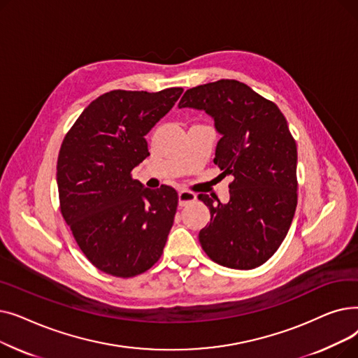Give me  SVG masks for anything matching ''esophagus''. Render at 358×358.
Wrapping results in <instances>:
<instances>
[{
	"instance_id": "1",
	"label": "esophagus",
	"mask_w": 358,
	"mask_h": 358,
	"mask_svg": "<svg viewBox=\"0 0 358 358\" xmlns=\"http://www.w3.org/2000/svg\"><path fill=\"white\" fill-rule=\"evenodd\" d=\"M197 197H196V194L194 193H192V192H187V190H181L180 193H178V204L181 206H187L189 203H192V201H194Z\"/></svg>"
}]
</instances>
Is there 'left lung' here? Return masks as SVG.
<instances>
[{"instance_id":"1","label":"left lung","mask_w":358,"mask_h":358,"mask_svg":"<svg viewBox=\"0 0 358 358\" xmlns=\"http://www.w3.org/2000/svg\"><path fill=\"white\" fill-rule=\"evenodd\" d=\"M180 108L203 110L220 139L213 162L232 176L231 199L200 194L210 223L199 234L204 252L217 264L251 270L273 257L286 238L297 206V148L283 113L235 80L187 90Z\"/></svg>"}]
</instances>
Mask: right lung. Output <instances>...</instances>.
<instances>
[{
    "mask_svg": "<svg viewBox=\"0 0 358 358\" xmlns=\"http://www.w3.org/2000/svg\"><path fill=\"white\" fill-rule=\"evenodd\" d=\"M181 92H106L64 138L56 165L61 213L91 264L110 275L142 274L162 255L178 194L169 185L145 189L130 173L149 157L148 131Z\"/></svg>",
    "mask_w": 358,
    "mask_h": 358,
    "instance_id": "add662e5",
    "label": "right lung"
}]
</instances>
